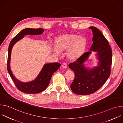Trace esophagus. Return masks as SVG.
Instances as JSON below:
<instances>
[{
	"mask_svg": "<svg viewBox=\"0 0 123 123\" xmlns=\"http://www.w3.org/2000/svg\"><path fill=\"white\" fill-rule=\"evenodd\" d=\"M61 67L63 68H67V64L66 63H63L62 65H61Z\"/></svg>",
	"mask_w": 123,
	"mask_h": 123,
	"instance_id": "esophagus-1",
	"label": "esophagus"
}]
</instances>
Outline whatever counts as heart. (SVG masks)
I'll return each instance as SVG.
<instances>
[{"mask_svg": "<svg viewBox=\"0 0 123 123\" xmlns=\"http://www.w3.org/2000/svg\"><path fill=\"white\" fill-rule=\"evenodd\" d=\"M84 38L74 34H65L59 37L56 41V49L54 51L57 55L60 52L67 51V55L71 60H75L83 54L86 47Z\"/></svg>", "mask_w": 123, "mask_h": 123, "instance_id": "heart-1", "label": "heart"}]
</instances>
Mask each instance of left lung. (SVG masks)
<instances>
[{"instance_id":"8db88e82","label":"left lung","mask_w":123,"mask_h":123,"mask_svg":"<svg viewBox=\"0 0 123 123\" xmlns=\"http://www.w3.org/2000/svg\"><path fill=\"white\" fill-rule=\"evenodd\" d=\"M89 28L93 35L90 51L85 52L76 61L68 65V68L75 74L71 89L78 95H89L95 92L106 82L111 72L112 50L109 42L97 28ZM92 51L97 52L99 64L92 69H87L83 63Z\"/></svg>"}]
</instances>
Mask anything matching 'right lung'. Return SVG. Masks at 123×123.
Wrapping results in <instances>:
<instances>
[{
  "label": "right lung",
  "mask_w": 123,
  "mask_h": 123,
  "mask_svg": "<svg viewBox=\"0 0 123 123\" xmlns=\"http://www.w3.org/2000/svg\"><path fill=\"white\" fill-rule=\"evenodd\" d=\"M44 30L42 28H26L22 30L13 38L10 42L8 49L7 69L8 73L18 90L28 94L38 93L45 90L48 86L53 74L56 72L61 65L58 63H52L44 65L37 78L30 82H22L17 80L13 75L10 67V61L12 48L14 44L24 37L25 35H39Z\"/></svg>",
  "instance_id": "obj_1"
}]
</instances>
